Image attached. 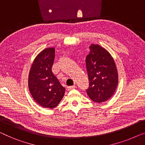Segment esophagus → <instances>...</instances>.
Instances as JSON below:
<instances>
[{"instance_id": "esophagus-1", "label": "esophagus", "mask_w": 145, "mask_h": 145, "mask_svg": "<svg viewBox=\"0 0 145 145\" xmlns=\"http://www.w3.org/2000/svg\"><path fill=\"white\" fill-rule=\"evenodd\" d=\"M75 87H76L75 86H68L67 87V90H68V91H70V90H71V89H74Z\"/></svg>"}]
</instances>
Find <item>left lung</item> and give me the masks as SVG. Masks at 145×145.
<instances>
[{"label": "left lung", "instance_id": "obj_1", "mask_svg": "<svg viewBox=\"0 0 145 145\" xmlns=\"http://www.w3.org/2000/svg\"><path fill=\"white\" fill-rule=\"evenodd\" d=\"M86 63L89 80L86 89L89 98L95 103L110 99L116 89L118 75L116 64L110 54L97 44H91Z\"/></svg>", "mask_w": 145, "mask_h": 145}]
</instances>
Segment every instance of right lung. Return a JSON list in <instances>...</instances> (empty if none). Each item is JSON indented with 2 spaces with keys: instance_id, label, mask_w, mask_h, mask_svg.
<instances>
[{
  "instance_id": "right-lung-1",
  "label": "right lung",
  "mask_w": 145,
  "mask_h": 145,
  "mask_svg": "<svg viewBox=\"0 0 145 145\" xmlns=\"http://www.w3.org/2000/svg\"><path fill=\"white\" fill-rule=\"evenodd\" d=\"M55 49L44 50L37 56L29 75V88L32 97L40 105L54 108L63 97L65 88L62 86L52 71Z\"/></svg>"
}]
</instances>
